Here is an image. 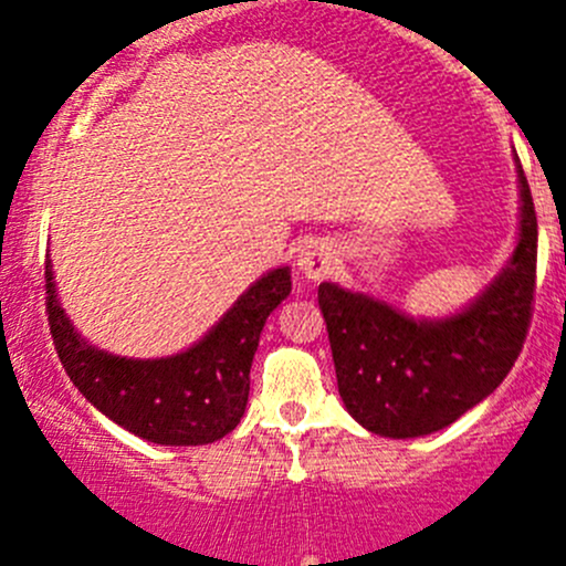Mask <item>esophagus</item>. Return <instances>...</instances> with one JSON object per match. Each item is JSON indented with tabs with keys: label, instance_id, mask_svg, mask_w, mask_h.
Instances as JSON below:
<instances>
[{
	"label": "esophagus",
	"instance_id": "1",
	"mask_svg": "<svg viewBox=\"0 0 566 566\" xmlns=\"http://www.w3.org/2000/svg\"><path fill=\"white\" fill-rule=\"evenodd\" d=\"M295 265H298L303 276L312 279V282H319V279L331 276L333 273V268H336V254H333V249L325 241H314V238H308V241H303L298 247Z\"/></svg>",
	"mask_w": 566,
	"mask_h": 566
}]
</instances>
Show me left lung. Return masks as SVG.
Wrapping results in <instances>:
<instances>
[{"instance_id":"1","label":"left lung","mask_w":566,"mask_h":566,"mask_svg":"<svg viewBox=\"0 0 566 566\" xmlns=\"http://www.w3.org/2000/svg\"><path fill=\"white\" fill-rule=\"evenodd\" d=\"M518 174L513 254L467 306L415 317L336 282L319 284L338 396L366 431L418 439L455 423L502 385L518 358L537 276V213Z\"/></svg>"}]
</instances>
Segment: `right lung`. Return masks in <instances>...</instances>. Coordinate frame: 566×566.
Wrapping results in <instances>:
<instances>
[{"label":"right lung","instance_id":"right-lung-1","mask_svg":"<svg viewBox=\"0 0 566 566\" xmlns=\"http://www.w3.org/2000/svg\"><path fill=\"white\" fill-rule=\"evenodd\" d=\"M45 290L59 360L83 398L146 442L195 448L217 442L241 423L260 331L293 282L290 265L263 273L192 347L165 358L113 355L83 338L59 301L51 258L45 260Z\"/></svg>","mask_w":566,"mask_h":566}]
</instances>
